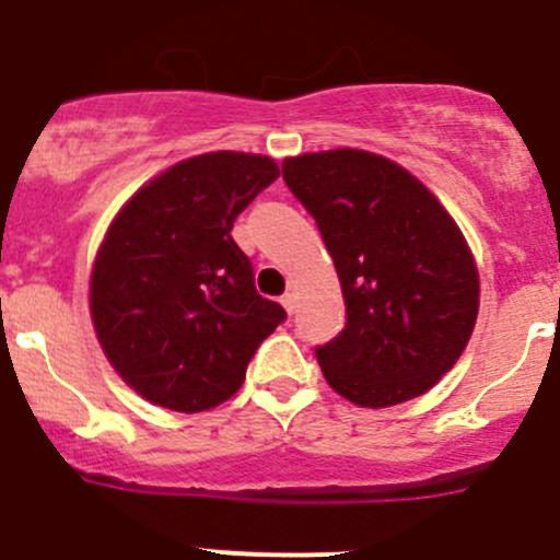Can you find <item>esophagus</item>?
Wrapping results in <instances>:
<instances>
[{
	"instance_id": "34e87169",
	"label": "esophagus",
	"mask_w": 560,
	"mask_h": 560,
	"mask_svg": "<svg viewBox=\"0 0 560 560\" xmlns=\"http://www.w3.org/2000/svg\"><path fill=\"white\" fill-rule=\"evenodd\" d=\"M280 304L285 307L288 315H293V310H296V296H293V293H285V296L280 299Z\"/></svg>"
}]
</instances>
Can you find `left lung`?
<instances>
[{"instance_id":"1","label":"left lung","mask_w":560,"mask_h":560,"mask_svg":"<svg viewBox=\"0 0 560 560\" xmlns=\"http://www.w3.org/2000/svg\"><path fill=\"white\" fill-rule=\"evenodd\" d=\"M282 179L318 223L346 299V329L315 348L326 384L362 408L433 389L479 313V272L452 214L364 149L288 158Z\"/></svg>"}]
</instances>
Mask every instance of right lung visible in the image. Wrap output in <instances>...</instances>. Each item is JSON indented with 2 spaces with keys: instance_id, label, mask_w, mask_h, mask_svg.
<instances>
[{
  "instance_id": "obj_1",
  "label": "right lung",
  "mask_w": 560,
  "mask_h": 560,
  "mask_svg": "<svg viewBox=\"0 0 560 560\" xmlns=\"http://www.w3.org/2000/svg\"><path fill=\"white\" fill-rule=\"evenodd\" d=\"M278 176L264 154H198L147 182L108 225L92 267V324L143 400L182 413L220 406L282 324L285 310L256 291L231 236Z\"/></svg>"
}]
</instances>
